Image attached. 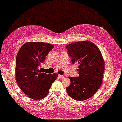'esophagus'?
<instances>
[{
    "label": "esophagus",
    "instance_id": "esophagus-1",
    "mask_svg": "<svg viewBox=\"0 0 122 122\" xmlns=\"http://www.w3.org/2000/svg\"><path fill=\"white\" fill-rule=\"evenodd\" d=\"M64 75H61V74H59V77H60V78H63V77H64Z\"/></svg>",
    "mask_w": 122,
    "mask_h": 122
}]
</instances>
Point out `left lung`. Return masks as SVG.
Listing matches in <instances>:
<instances>
[{
  "label": "left lung",
  "mask_w": 122,
  "mask_h": 122,
  "mask_svg": "<svg viewBox=\"0 0 122 122\" xmlns=\"http://www.w3.org/2000/svg\"><path fill=\"white\" fill-rule=\"evenodd\" d=\"M71 56L72 64L78 63L79 76H69L70 86L66 92L77 101L87 100L99 89L102 83L104 71V62L97 46L89 41H79L66 46Z\"/></svg>",
  "instance_id": "8db88e82"
}]
</instances>
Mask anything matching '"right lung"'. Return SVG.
Segmentation results:
<instances>
[{"mask_svg": "<svg viewBox=\"0 0 122 122\" xmlns=\"http://www.w3.org/2000/svg\"><path fill=\"white\" fill-rule=\"evenodd\" d=\"M54 46L42 42L25 43L19 49L15 60V79L22 91L33 100L46 97L57 73L46 74L38 70Z\"/></svg>", "mask_w": 122, "mask_h": 122, "instance_id": "obj_1", "label": "right lung"}]
</instances>
